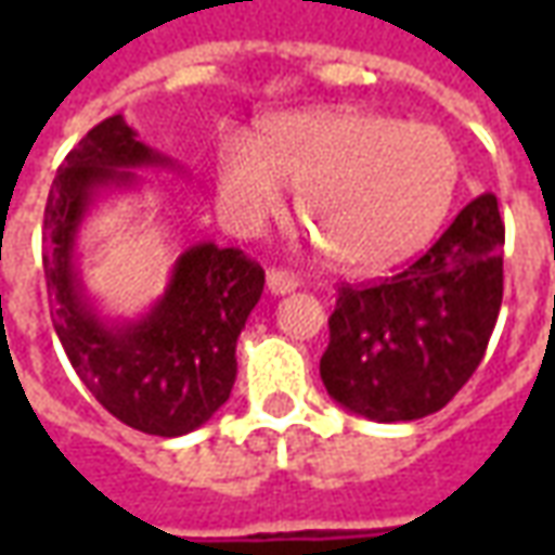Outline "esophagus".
I'll list each match as a JSON object with an SVG mask.
<instances>
[{
	"mask_svg": "<svg viewBox=\"0 0 555 555\" xmlns=\"http://www.w3.org/2000/svg\"><path fill=\"white\" fill-rule=\"evenodd\" d=\"M297 276L294 273H285V270H267V291L270 294H291V291H297Z\"/></svg>",
	"mask_w": 555,
	"mask_h": 555,
	"instance_id": "esophagus-1",
	"label": "esophagus"
}]
</instances>
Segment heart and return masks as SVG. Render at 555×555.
Returning <instances> with one entry per match:
<instances>
[{"mask_svg":"<svg viewBox=\"0 0 555 555\" xmlns=\"http://www.w3.org/2000/svg\"><path fill=\"white\" fill-rule=\"evenodd\" d=\"M288 183L300 186V219L330 261L377 273L437 234L457 195L461 157L437 127L369 109L285 115L261 142L243 133L219 142V205L241 231L279 217Z\"/></svg>","mask_w":555,"mask_h":555,"instance_id":"b5f03b06","label":"heart"}]
</instances>
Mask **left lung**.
<instances>
[{
    "instance_id": "obj_1",
    "label": "left lung",
    "mask_w": 555,
    "mask_h": 555,
    "mask_svg": "<svg viewBox=\"0 0 555 555\" xmlns=\"http://www.w3.org/2000/svg\"><path fill=\"white\" fill-rule=\"evenodd\" d=\"M505 225L481 193L396 276L338 291L321 380L338 408L372 422L442 410L473 377L502 306Z\"/></svg>"
}]
</instances>
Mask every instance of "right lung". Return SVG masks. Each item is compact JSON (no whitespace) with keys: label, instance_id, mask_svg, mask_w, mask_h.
Listing matches in <instances>:
<instances>
[{"label":"right lung","instance_id":"obj_1","mask_svg":"<svg viewBox=\"0 0 555 555\" xmlns=\"http://www.w3.org/2000/svg\"><path fill=\"white\" fill-rule=\"evenodd\" d=\"M137 169H178L113 115L59 166L43 210V276L55 336L89 392L115 418L154 437L202 428L231 396L237 338L261 300L264 270L241 249L195 243L139 318H109L79 273V231L103 195L137 190Z\"/></svg>","mask_w":555,"mask_h":555}]
</instances>
